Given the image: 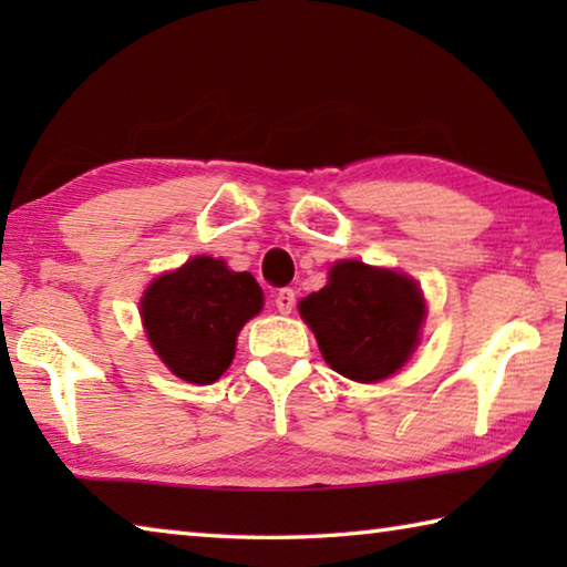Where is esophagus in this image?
<instances>
[{
  "label": "esophagus",
  "mask_w": 567,
  "mask_h": 567,
  "mask_svg": "<svg viewBox=\"0 0 567 567\" xmlns=\"http://www.w3.org/2000/svg\"><path fill=\"white\" fill-rule=\"evenodd\" d=\"M275 305L282 315H290L292 307H295V290H292V287H282V290H277Z\"/></svg>",
  "instance_id": "obj_1"
}]
</instances>
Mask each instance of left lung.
<instances>
[{
    "label": "left lung",
    "mask_w": 567,
    "mask_h": 567,
    "mask_svg": "<svg viewBox=\"0 0 567 567\" xmlns=\"http://www.w3.org/2000/svg\"><path fill=\"white\" fill-rule=\"evenodd\" d=\"M324 362L354 382H380L410 360L420 342L425 300L412 277L340 260L328 285L300 302Z\"/></svg>",
    "instance_id": "1"
}]
</instances>
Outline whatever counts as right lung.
I'll use <instances>...</instances> for the list:
<instances>
[{
  "mask_svg": "<svg viewBox=\"0 0 567 567\" xmlns=\"http://www.w3.org/2000/svg\"><path fill=\"white\" fill-rule=\"evenodd\" d=\"M260 310L255 277L207 255L159 275L140 302L152 350L177 378L197 385L219 380L235 358L239 330Z\"/></svg>",
  "mask_w": 567,
  "mask_h": 567,
  "instance_id": "right-lung-1",
  "label": "right lung"
}]
</instances>
